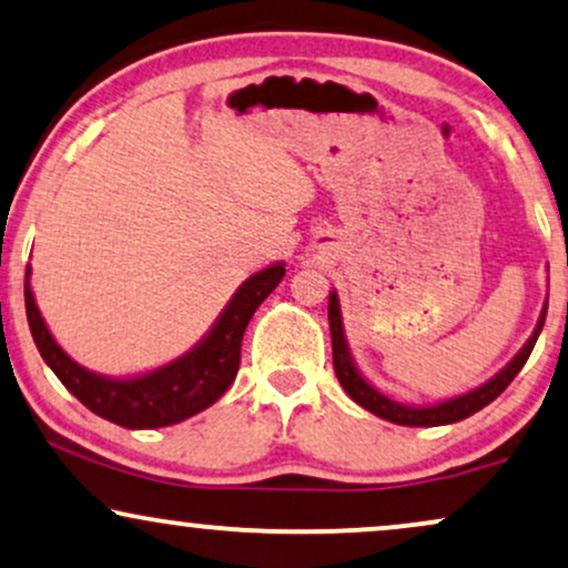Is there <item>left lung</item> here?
<instances>
[{"label": "left lung", "mask_w": 568, "mask_h": 568, "mask_svg": "<svg viewBox=\"0 0 568 568\" xmlns=\"http://www.w3.org/2000/svg\"><path fill=\"white\" fill-rule=\"evenodd\" d=\"M545 314H548V298H545L540 320H537L532 335L527 337V343L519 348V354H516L504 369L495 372L490 379H485L483 385L471 387V390L462 393V396L435 400V404H400V400L385 396L383 390H377V387L364 377V372L356 367V358L351 354L348 341H346V327H343L341 298H337V291L333 288L327 298V320H329V337H333V367H335L337 383L343 385V390H346L358 406L367 408V412L379 416V419L393 422V425H404V427L454 425V422H462L466 416L477 414L479 408L493 404V400L498 398L508 385H511V379L519 375L524 364H527L537 337L542 333Z\"/></svg>", "instance_id": "8db88e82"}]
</instances>
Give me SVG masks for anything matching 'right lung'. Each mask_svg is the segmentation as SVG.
Wrapping results in <instances>:
<instances>
[{
    "mask_svg": "<svg viewBox=\"0 0 568 568\" xmlns=\"http://www.w3.org/2000/svg\"><path fill=\"white\" fill-rule=\"evenodd\" d=\"M26 267L28 327L47 367L93 414L128 429L170 427L210 408L233 385L241 364V341L251 317L285 275V262H272L243 280L204 337L172 362L125 377L85 369L49 333Z\"/></svg>",
    "mask_w": 568,
    "mask_h": 568,
    "instance_id": "add662e5",
    "label": "right lung"
}]
</instances>
